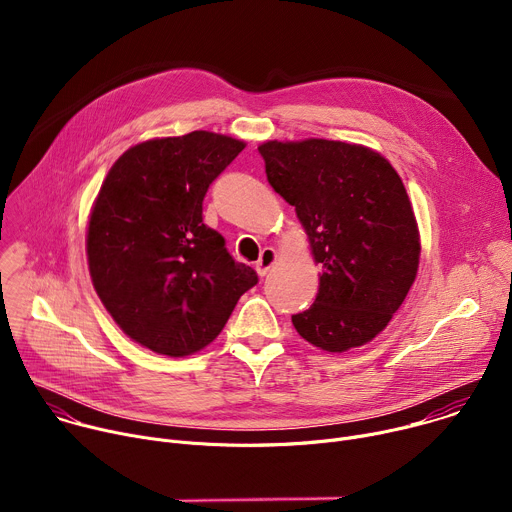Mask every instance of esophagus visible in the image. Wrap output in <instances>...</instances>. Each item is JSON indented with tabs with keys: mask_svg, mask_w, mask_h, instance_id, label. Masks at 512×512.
Returning a JSON list of instances; mask_svg holds the SVG:
<instances>
[{
	"mask_svg": "<svg viewBox=\"0 0 512 512\" xmlns=\"http://www.w3.org/2000/svg\"><path fill=\"white\" fill-rule=\"evenodd\" d=\"M275 263H277V253H275V249L265 247V249L261 251L259 261L255 263V269H257V273H259L261 277H265V275L269 273V269H271Z\"/></svg>",
	"mask_w": 512,
	"mask_h": 512,
	"instance_id": "34e87169",
	"label": "esophagus"
}]
</instances>
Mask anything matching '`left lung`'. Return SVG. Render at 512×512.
Listing matches in <instances>:
<instances>
[{"label":"left lung","mask_w":512,"mask_h":512,"mask_svg":"<svg viewBox=\"0 0 512 512\" xmlns=\"http://www.w3.org/2000/svg\"><path fill=\"white\" fill-rule=\"evenodd\" d=\"M273 190L291 206L322 267L316 302L291 316L326 352L371 342L405 302L419 267L407 190L379 152L332 139L259 145Z\"/></svg>","instance_id":"obj_1"}]
</instances>
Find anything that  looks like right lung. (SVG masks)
Listing matches in <instances>:
<instances>
[{"instance_id":"add662e5","label":"right lung","mask_w":512,"mask_h":512,"mask_svg":"<svg viewBox=\"0 0 512 512\" xmlns=\"http://www.w3.org/2000/svg\"><path fill=\"white\" fill-rule=\"evenodd\" d=\"M245 141L192 131L129 148L109 170L87 227L97 296L137 344L166 356L208 346L257 273L202 223L212 180Z\"/></svg>"}]
</instances>
